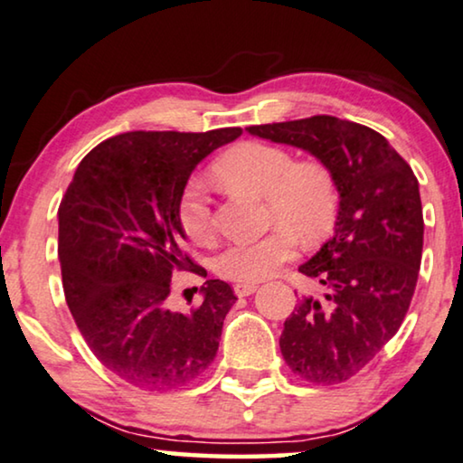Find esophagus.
<instances>
[{"label": "esophagus", "instance_id": "1", "mask_svg": "<svg viewBox=\"0 0 463 463\" xmlns=\"http://www.w3.org/2000/svg\"><path fill=\"white\" fill-rule=\"evenodd\" d=\"M256 289H258L256 283H237V285H234V294H237L239 298L251 296Z\"/></svg>", "mask_w": 463, "mask_h": 463}]
</instances>
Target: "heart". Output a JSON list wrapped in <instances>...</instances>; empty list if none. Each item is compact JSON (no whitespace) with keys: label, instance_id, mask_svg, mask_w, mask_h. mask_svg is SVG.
<instances>
[{"label":"heart","instance_id":"obj_1","mask_svg":"<svg viewBox=\"0 0 463 463\" xmlns=\"http://www.w3.org/2000/svg\"><path fill=\"white\" fill-rule=\"evenodd\" d=\"M213 175L231 191L266 199L269 220L279 224L260 239L226 245L213 269L237 283H253L272 275L296 253V237L315 243L334 226L337 213V184L321 161H296L288 148L269 142H241L213 164ZM180 224L197 245L213 241L212 201L205 188L193 182L180 201Z\"/></svg>","mask_w":463,"mask_h":463}]
</instances>
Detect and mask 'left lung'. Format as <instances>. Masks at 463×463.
<instances>
[{"instance_id":"1","label":"left lung","mask_w":463,"mask_h":463,"mask_svg":"<svg viewBox=\"0 0 463 463\" xmlns=\"http://www.w3.org/2000/svg\"><path fill=\"white\" fill-rule=\"evenodd\" d=\"M247 132L304 148L335 178V234L299 266L325 296L299 299L279 346L302 380L342 383L392 340L411 304L424 247L418 178L382 134L354 121L315 115Z\"/></svg>"}]
</instances>
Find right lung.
Listing matches in <instances>:
<instances>
[{
  "instance_id": "1",
  "label": "right lung",
  "mask_w": 463,
  "mask_h": 463,
  "mask_svg": "<svg viewBox=\"0 0 463 463\" xmlns=\"http://www.w3.org/2000/svg\"><path fill=\"white\" fill-rule=\"evenodd\" d=\"M241 128L126 132L77 167L58 207V258L69 310L96 359L145 390L186 386L218 353L234 291L205 281L188 312L169 310L175 270L207 277L182 250L180 201L188 175Z\"/></svg>"
}]
</instances>
